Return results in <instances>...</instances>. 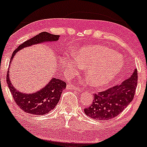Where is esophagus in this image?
Returning <instances> with one entry per match:
<instances>
[{"instance_id": "34e87169", "label": "esophagus", "mask_w": 147, "mask_h": 147, "mask_svg": "<svg viewBox=\"0 0 147 147\" xmlns=\"http://www.w3.org/2000/svg\"><path fill=\"white\" fill-rule=\"evenodd\" d=\"M67 88L68 89H73V90H81V89L79 88V87H77V86H72L71 84H68L67 85Z\"/></svg>"}]
</instances>
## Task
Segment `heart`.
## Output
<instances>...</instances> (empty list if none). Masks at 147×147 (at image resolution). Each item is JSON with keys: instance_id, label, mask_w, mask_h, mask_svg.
<instances>
[{"instance_id": "obj_1", "label": "heart", "mask_w": 147, "mask_h": 147, "mask_svg": "<svg viewBox=\"0 0 147 147\" xmlns=\"http://www.w3.org/2000/svg\"><path fill=\"white\" fill-rule=\"evenodd\" d=\"M65 68L75 72L82 65L90 85L102 87L117 77L124 66L122 58L113 50L99 45L82 47L65 61Z\"/></svg>"}]
</instances>
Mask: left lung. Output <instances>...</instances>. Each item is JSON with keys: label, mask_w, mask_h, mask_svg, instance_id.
I'll return each mask as SVG.
<instances>
[{"label": "left lung", "mask_w": 147, "mask_h": 147, "mask_svg": "<svg viewBox=\"0 0 147 147\" xmlns=\"http://www.w3.org/2000/svg\"><path fill=\"white\" fill-rule=\"evenodd\" d=\"M137 84L138 71L135 69L131 77L122 83L95 94L92 104L84 109L86 115L97 121L115 117L133 100Z\"/></svg>", "instance_id": "obj_1"}]
</instances>
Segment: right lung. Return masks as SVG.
<instances>
[{
  "mask_svg": "<svg viewBox=\"0 0 147 147\" xmlns=\"http://www.w3.org/2000/svg\"><path fill=\"white\" fill-rule=\"evenodd\" d=\"M59 35L52 34L46 32L39 33L36 36L32 37L25 41L12 54L9 64L11 63L15 55L22 49L32 45L40 44L44 42H53L59 40ZM9 70L7 74V83L8 84L10 92L13 96L15 102L18 106L25 113L33 115H45L53 110L60 99L61 95L66 87V83L57 78H52L44 87L41 90L33 93H24L15 89L9 79Z\"/></svg>",
  "mask_w": 147,
  "mask_h": 147,
  "instance_id": "right-lung-1",
  "label": "right lung"
}]
</instances>
